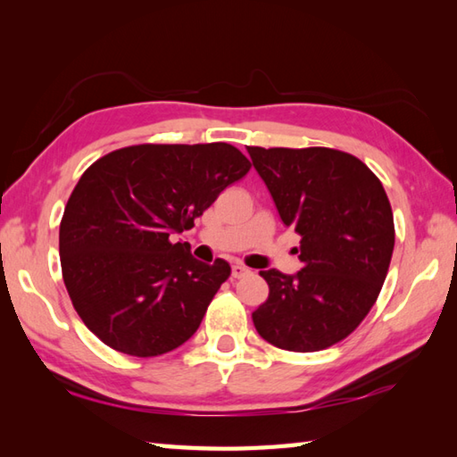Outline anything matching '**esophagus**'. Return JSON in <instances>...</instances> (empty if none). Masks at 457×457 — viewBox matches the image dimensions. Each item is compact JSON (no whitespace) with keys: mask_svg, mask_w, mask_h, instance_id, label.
Returning <instances> with one entry per match:
<instances>
[{"mask_svg":"<svg viewBox=\"0 0 457 457\" xmlns=\"http://www.w3.org/2000/svg\"><path fill=\"white\" fill-rule=\"evenodd\" d=\"M247 273H249V269L245 265H241V263L231 265V277H234V278H239V277H244Z\"/></svg>","mask_w":457,"mask_h":457,"instance_id":"34e87169","label":"esophagus"}]
</instances>
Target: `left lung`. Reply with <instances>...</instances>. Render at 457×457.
<instances>
[{"instance_id": "left-lung-1", "label": "left lung", "mask_w": 457, "mask_h": 457, "mask_svg": "<svg viewBox=\"0 0 457 457\" xmlns=\"http://www.w3.org/2000/svg\"><path fill=\"white\" fill-rule=\"evenodd\" d=\"M278 216L300 239L303 269L261 270L269 298L259 336L288 352H320L361 324L381 293L395 247L393 210L365 162L328 147H247Z\"/></svg>"}]
</instances>
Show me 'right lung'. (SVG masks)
Wrapping results in <instances>:
<instances>
[{
  "mask_svg": "<svg viewBox=\"0 0 457 457\" xmlns=\"http://www.w3.org/2000/svg\"><path fill=\"white\" fill-rule=\"evenodd\" d=\"M251 162L228 143L133 145L86 170L58 234L74 310L105 345L135 357L172 352L196 332L231 273L174 236L194 226Z\"/></svg>",
  "mask_w": 457,
  "mask_h": 457,
  "instance_id": "right-lung-1",
  "label": "right lung"
}]
</instances>
